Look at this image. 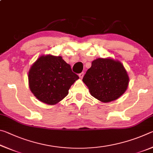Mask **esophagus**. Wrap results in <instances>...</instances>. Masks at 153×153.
<instances>
[{
	"label": "esophagus",
	"instance_id": "obj_1",
	"mask_svg": "<svg viewBox=\"0 0 153 153\" xmlns=\"http://www.w3.org/2000/svg\"><path fill=\"white\" fill-rule=\"evenodd\" d=\"M84 72H82V73H80V74H79V77L81 79H82L83 77H84Z\"/></svg>",
	"mask_w": 153,
	"mask_h": 153
}]
</instances>
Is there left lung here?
<instances>
[{
	"instance_id": "obj_1",
	"label": "left lung",
	"mask_w": 153,
	"mask_h": 153,
	"mask_svg": "<svg viewBox=\"0 0 153 153\" xmlns=\"http://www.w3.org/2000/svg\"><path fill=\"white\" fill-rule=\"evenodd\" d=\"M82 81L88 87L92 97L108 102L117 99L125 92L129 77L120 61L99 58L92 62Z\"/></svg>"
}]
</instances>
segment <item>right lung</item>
Masks as SVG:
<instances>
[{
	"label": "right lung",
	"instance_id": "1",
	"mask_svg": "<svg viewBox=\"0 0 153 153\" xmlns=\"http://www.w3.org/2000/svg\"><path fill=\"white\" fill-rule=\"evenodd\" d=\"M78 78L61 56L53 55L38 58L28 74L31 91L38 100L48 105H55L63 99Z\"/></svg>",
	"mask_w": 153,
	"mask_h": 153
}]
</instances>
